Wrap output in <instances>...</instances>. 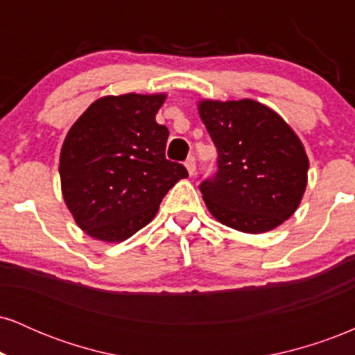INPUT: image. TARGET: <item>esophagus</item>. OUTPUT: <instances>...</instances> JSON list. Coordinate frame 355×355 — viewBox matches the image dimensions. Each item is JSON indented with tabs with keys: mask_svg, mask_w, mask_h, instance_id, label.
Listing matches in <instances>:
<instances>
[{
	"mask_svg": "<svg viewBox=\"0 0 355 355\" xmlns=\"http://www.w3.org/2000/svg\"><path fill=\"white\" fill-rule=\"evenodd\" d=\"M185 166H187V170H189V173L193 175L195 170H197V165H195V157H189V158H187V160H185Z\"/></svg>",
	"mask_w": 355,
	"mask_h": 355,
	"instance_id": "34e87169",
	"label": "esophagus"
}]
</instances>
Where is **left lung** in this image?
Segmentation results:
<instances>
[{
  "label": "left lung",
  "mask_w": 355,
  "mask_h": 355,
  "mask_svg": "<svg viewBox=\"0 0 355 355\" xmlns=\"http://www.w3.org/2000/svg\"><path fill=\"white\" fill-rule=\"evenodd\" d=\"M198 113L218 152V170L200 183L210 214L245 234L292 217L307 187L309 158L282 116L248 98L203 100Z\"/></svg>",
  "instance_id": "obj_1"
}]
</instances>
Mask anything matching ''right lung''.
Here are the masks:
<instances>
[{"mask_svg": "<svg viewBox=\"0 0 355 355\" xmlns=\"http://www.w3.org/2000/svg\"><path fill=\"white\" fill-rule=\"evenodd\" d=\"M165 95L103 96L71 126L61 146L64 203L89 237L123 242L158 211L180 178L182 164L165 158L168 128L155 115Z\"/></svg>", "mask_w": 355, "mask_h": 355, "instance_id": "1", "label": "right lung"}]
</instances>
